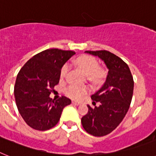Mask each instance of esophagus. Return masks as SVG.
Listing matches in <instances>:
<instances>
[{
    "label": "esophagus",
    "mask_w": 156,
    "mask_h": 156,
    "mask_svg": "<svg viewBox=\"0 0 156 156\" xmlns=\"http://www.w3.org/2000/svg\"><path fill=\"white\" fill-rule=\"evenodd\" d=\"M72 103H73V104H75V105H80L81 104L80 102H78V101H74V100H73V101H72Z\"/></svg>",
    "instance_id": "1"
}]
</instances>
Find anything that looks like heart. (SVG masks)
I'll return each instance as SVG.
<instances>
[{
	"mask_svg": "<svg viewBox=\"0 0 156 156\" xmlns=\"http://www.w3.org/2000/svg\"><path fill=\"white\" fill-rule=\"evenodd\" d=\"M75 63L78 66L82 69L89 80L95 83H100L103 81L106 77V71L100 68L98 60L94 57L90 55L83 54L76 58ZM69 69V65L67 63L63 64L60 69L59 77L61 80H64L66 77L67 72ZM89 87L87 86H77V85H69L64 90V93L67 97L73 99H79L82 95L87 93Z\"/></svg>",
	"mask_w": 156,
	"mask_h": 156,
	"instance_id": "heart-1",
	"label": "heart"
}]
</instances>
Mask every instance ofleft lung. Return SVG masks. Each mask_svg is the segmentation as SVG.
Instances as JSON below:
<instances>
[{
  "mask_svg": "<svg viewBox=\"0 0 156 156\" xmlns=\"http://www.w3.org/2000/svg\"><path fill=\"white\" fill-rule=\"evenodd\" d=\"M104 61L109 71L104 85L91 98L98 107L92 108L82 118L83 128L94 136H104L113 131L122 121L131 102L134 80L125 62L107 50L86 51ZM96 104V103H95Z\"/></svg>",
  "mask_w": 156,
  "mask_h": 156,
  "instance_id": "left-lung-1",
  "label": "left lung"
}]
</instances>
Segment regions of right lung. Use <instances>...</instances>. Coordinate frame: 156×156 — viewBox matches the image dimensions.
Returning a JSON list of instances; mask_svg holds the SVG:
<instances>
[{"label":"right lung","instance_id":"1","mask_svg":"<svg viewBox=\"0 0 156 156\" xmlns=\"http://www.w3.org/2000/svg\"><path fill=\"white\" fill-rule=\"evenodd\" d=\"M74 54L72 50L45 49L20 69L14 86L16 104L21 117L33 129L46 131L54 127L63 108L71 103L65 96L54 101L49 94L59 82L62 66Z\"/></svg>","mask_w":156,"mask_h":156}]
</instances>
